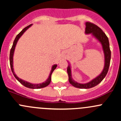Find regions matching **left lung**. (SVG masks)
I'll return each mask as SVG.
<instances>
[{
    "label": "left lung",
    "mask_w": 121,
    "mask_h": 121,
    "mask_svg": "<svg viewBox=\"0 0 121 121\" xmlns=\"http://www.w3.org/2000/svg\"><path fill=\"white\" fill-rule=\"evenodd\" d=\"M86 27H85V33L90 34L92 33L93 36L97 38V39L101 43L103 48L104 52L105 54V65L103 71L97 77L92 80L90 82L86 84H79L75 82V81L72 79L71 74V68L70 67L68 66L67 67V73L68 75V80L69 83L71 84L73 86L79 88H84L88 89L94 87L99 84L101 81L103 80L107 74V73L109 69V65H110L111 56V52L110 48H109V43L108 38L105 33L101 30V28L99 27L97 25L94 23L88 22L86 23Z\"/></svg>",
    "instance_id": "1"
}]
</instances>
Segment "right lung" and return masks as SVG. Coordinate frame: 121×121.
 Wrapping results in <instances>:
<instances>
[{
    "instance_id": "add662e5",
    "label": "right lung",
    "mask_w": 121,
    "mask_h": 121,
    "mask_svg": "<svg viewBox=\"0 0 121 121\" xmlns=\"http://www.w3.org/2000/svg\"><path fill=\"white\" fill-rule=\"evenodd\" d=\"M31 26V24H30L29 26H28L26 27L25 28H24V29H23V30H22V31H20V32L17 35V36L16 37L15 39H14V42H13V46H12V48H11L10 52V57H9L10 65L11 69H12V73H13V75H14V77H15L16 78L17 80L18 81L20 82V83L22 84V85H24V86H26V87L29 88L39 89V88H41L46 87V86H47V85H49L50 83V82H51V80H52L51 76H52V73H53V71L56 69V67H57V65H56V64H55V65H53V67H52V71H51L50 74V75H49V77H48V78L46 80V81H45L44 82H43V83H41V84H31V83H30V82H27V81H24V80H21V79L19 78H18L16 76V75L14 74V71H13V53H14V48H15L17 42V41H18V40H19V38L21 37L22 35L24 33V31H25L26 30L28 29V28L30 27Z\"/></svg>"
}]
</instances>
